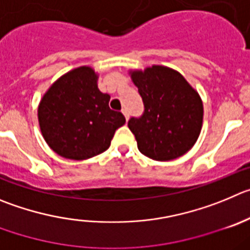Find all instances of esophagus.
I'll return each mask as SVG.
<instances>
[{"instance_id":"esophagus-1","label":"esophagus","mask_w":250,"mask_h":250,"mask_svg":"<svg viewBox=\"0 0 250 250\" xmlns=\"http://www.w3.org/2000/svg\"><path fill=\"white\" fill-rule=\"evenodd\" d=\"M122 113H123V116H125V121H128V120H129V114H128V112L125 111V109H123V111H122Z\"/></svg>"}]
</instances>
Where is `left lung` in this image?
Returning <instances> with one entry per match:
<instances>
[{
    "mask_svg": "<svg viewBox=\"0 0 250 250\" xmlns=\"http://www.w3.org/2000/svg\"><path fill=\"white\" fill-rule=\"evenodd\" d=\"M128 74L146 107L141 118L128 122L139 151L158 162L188 153L199 139L204 122L199 92L180 72L164 65L133 69Z\"/></svg>",
    "mask_w": 250,
    "mask_h": 250,
    "instance_id": "1",
    "label": "left lung"
}]
</instances>
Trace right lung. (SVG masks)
<instances>
[{"label": "right lung", "mask_w": 250, "mask_h": 250, "mask_svg": "<svg viewBox=\"0 0 250 250\" xmlns=\"http://www.w3.org/2000/svg\"><path fill=\"white\" fill-rule=\"evenodd\" d=\"M99 74L83 65L51 83L38 106L42 136L53 151L71 160H86L109 148L116 129L125 123L108 106L109 95L97 86Z\"/></svg>", "instance_id": "right-lung-1"}]
</instances>
